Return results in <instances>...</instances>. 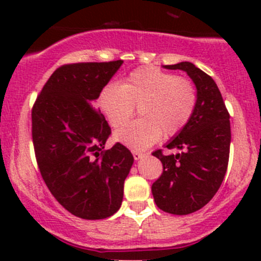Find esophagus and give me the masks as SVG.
Instances as JSON below:
<instances>
[{
  "mask_svg": "<svg viewBox=\"0 0 261 261\" xmlns=\"http://www.w3.org/2000/svg\"><path fill=\"white\" fill-rule=\"evenodd\" d=\"M131 152H133V155H134V159H135V160H139V159H141V158H143L144 155H145V154H144V152H141V151H138V150H133V151H131Z\"/></svg>",
  "mask_w": 261,
  "mask_h": 261,
  "instance_id": "34e87169",
  "label": "esophagus"
}]
</instances>
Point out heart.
<instances>
[{"label":"heart","instance_id":"heart-1","mask_svg":"<svg viewBox=\"0 0 261 261\" xmlns=\"http://www.w3.org/2000/svg\"><path fill=\"white\" fill-rule=\"evenodd\" d=\"M99 107L112 127L127 123L139 106L143 118L116 133V140L145 149L160 136L178 135L191 120L197 103L194 84L173 73L155 68H138L122 84H109L102 89Z\"/></svg>","mask_w":261,"mask_h":261}]
</instances>
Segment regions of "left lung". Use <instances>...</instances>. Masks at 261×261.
<instances>
[{
    "instance_id": "1",
    "label": "left lung",
    "mask_w": 261,
    "mask_h": 261,
    "mask_svg": "<svg viewBox=\"0 0 261 261\" xmlns=\"http://www.w3.org/2000/svg\"><path fill=\"white\" fill-rule=\"evenodd\" d=\"M184 70L197 88V103L186 127L167 144L178 154L155 150L163 173L151 186L156 206L172 215H189L206 206L217 193L230 156V114L216 82L189 62L164 65Z\"/></svg>"
}]
</instances>
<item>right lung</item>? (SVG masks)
Listing matches in <instances>:
<instances>
[{"label": "right lung", "instance_id": "right-lung-1", "mask_svg": "<svg viewBox=\"0 0 261 261\" xmlns=\"http://www.w3.org/2000/svg\"><path fill=\"white\" fill-rule=\"evenodd\" d=\"M122 63L62 65L50 75L31 111L41 177L54 198L84 220H102L118 211L134 163L122 144L105 149L111 127L93 106Z\"/></svg>", "mask_w": 261, "mask_h": 261}]
</instances>
